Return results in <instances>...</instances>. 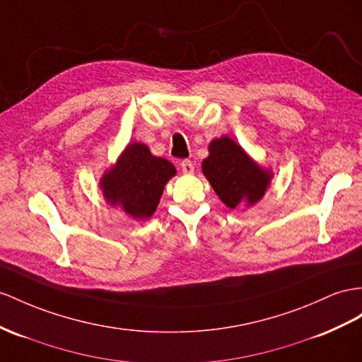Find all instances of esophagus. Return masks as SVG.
<instances>
[{
  "label": "esophagus",
  "mask_w": 362,
  "mask_h": 362,
  "mask_svg": "<svg viewBox=\"0 0 362 362\" xmlns=\"http://www.w3.org/2000/svg\"><path fill=\"white\" fill-rule=\"evenodd\" d=\"M180 168L183 171V174H192L194 173V163L191 160H183L180 163Z\"/></svg>",
  "instance_id": "obj_1"
}]
</instances>
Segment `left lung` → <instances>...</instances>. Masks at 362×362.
Masks as SVG:
<instances>
[{
	"instance_id": "obj_1",
	"label": "left lung",
	"mask_w": 362,
	"mask_h": 362,
	"mask_svg": "<svg viewBox=\"0 0 362 362\" xmlns=\"http://www.w3.org/2000/svg\"><path fill=\"white\" fill-rule=\"evenodd\" d=\"M202 171L220 200L230 209L242 203L255 205L272 179L269 170L262 168L228 136L209 144V156L202 162Z\"/></svg>"
}]
</instances>
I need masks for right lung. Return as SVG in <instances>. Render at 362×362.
<instances>
[{"label": "right lung", "mask_w": 362, "mask_h": 362, "mask_svg": "<svg viewBox=\"0 0 362 362\" xmlns=\"http://www.w3.org/2000/svg\"><path fill=\"white\" fill-rule=\"evenodd\" d=\"M175 175L171 162L151 154L141 142H132L99 182L111 206L133 218H150L159 205L165 185Z\"/></svg>", "instance_id": "right-lung-1"}]
</instances>
